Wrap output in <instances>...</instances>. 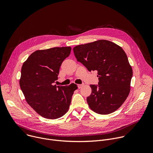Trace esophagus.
Here are the masks:
<instances>
[{
	"label": "esophagus",
	"instance_id": "1",
	"mask_svg": "<svg viewBox=\"0 0 153 153\" xmlns=\"http://www.w3.org/2000/svg\"><path fill=\"white\" fill-rule=\"evenodd\" d=\"M83 83H82V84H79V85H77V86H78V88H81V87L82 86H83Z\"/></svg>",
	"mask_w": 153,
	"mask_h": 153
}]
</instances>
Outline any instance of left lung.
<instances>
[{"mask_svg": "<svg viewBox=\"0 0 153 153\" xmlns=\"http://www.w3.org/2000/svg\"><path fill=\"white\" fill-rule=\"evenodd\" d=\"M73 51L89 71H97L98 85H90L91 94L86 99L91 110L100 114L114 112L128 96L133 76L123 50L111 41L99 40L77 45Z\"/></svg>", "mask_w": 153, "mask_h": 153, "instance_id": "obj_1", "label": "left lung"}]
</instances>
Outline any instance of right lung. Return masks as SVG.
<instances>
[{
  "instance_id": "right-lung-1",
  "label": "right lung",
  "mask_w": 153,
  "mask_h": 153,
  "mask_svg": "<svg viewBox=\"0 0 153 153\" xmlns=\"http://www.w3.org/2000/svg\"><path fill=\"white\" fill-rule=\"evenodd\" d=\"M70 47L37 50L24 63L19 80L27 102L44 118L56 119L63 116L70 107L77 86H56L60 67L70 54Z\"/></svg>"
}]
</instances>
